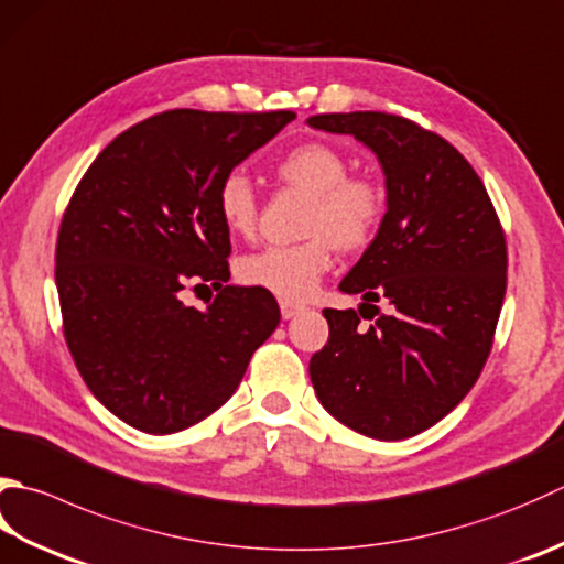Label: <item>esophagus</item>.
Here are the masks:
<instances>
[{
    "label": "esophagus",
    "mask_w": 564,
    "mask_h": 564,
    "mask_svg": "<svg viewBox=\"0 0 564 564\" xmlns=\"http://www.w3.org/2000/svg\"><path fill=\"white\" fill-rule=\"evenodd\" d=\"M297 313H303V305L291 303V301H281V315H283V319H291Z\"/></svg>",
    "instance_id": "esophagus-1"
}]
</instances>
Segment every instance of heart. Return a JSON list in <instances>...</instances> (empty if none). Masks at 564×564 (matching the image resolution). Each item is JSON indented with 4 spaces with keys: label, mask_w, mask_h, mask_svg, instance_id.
Segmentation results:
<instances>
[{
    "label": "heart",
    "mask_w": 564,
    "mask_h": 564,
    "mask_svg": "<svg viewBox=\"0 0 564 564\" xmlns=\"http://www.w3.org/2000/svg\"><path fill=\"white\" fill-rule=\"evenodd\" d=\"M347 161L327 143L305 141L275 163L283 183L311 193L301 245L267 247L239 261V279L283 301H305L333 267V251H361L383 223V187L367 175H347ZM217 213L231 235L249 237L257 227V195L241 173L217 187Z\"/></svg>",
    "instance_id": "obj_1"
}]
</instances>
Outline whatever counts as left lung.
<instances>
[{
	"label": "left lung",
	"instance_id": "1",
	"mask_svg": "<svg viewBox=\"0 0 564 564\" xmlns=\"http://www.w3.org/2000/svg\"><path fill=\"white\" fill-rule=\"evenodd\" d=\"M377 153L386 215L339 291L359 313L323 311L327 345L311 359L325 411L373 440L423 433L479 379L506 295V239L481 178L443 137L386 112L307 119ZM377 302L387 305L381 316ZM375 307L361 328L360 307Z\"/></svg>",
	"mask_w": 564,
	"mask_h": 564
}]
</instances>
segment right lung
Wrapping results in <instances>:
<instances>
[{
    "label": "right lung",
    "mask_w": 564,
    "mask_h": 564,
    "mask_svg": "<svg viewBox=\"0 0 564 564\" xmlns=\"http://www.w3.org/2000/svg\"><path fill=\"white\" fill-rule=\"evenodd\" d=\"M293 119L171 109L119 134L75 187L55 247L65 341L95 399L141 433L215 413L279 327L269 291L227 283L217 187ZM187 282L220 293L197 312L180 301Z\"/></svg>",
    "instance_id": "add662e5"
}]
</instances>
